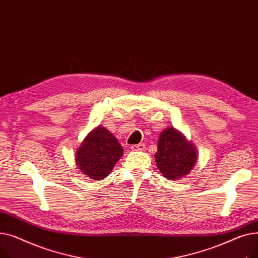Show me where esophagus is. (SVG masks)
Returning <instances> with one entry per match:
<instances>
[{
	"label": "esophagus",
	"instance_id": "obj_1",
	"mask_svg": "<svg viewBox=\"0 0 258 258\" xmlns=\"http://www.w3.org/2000/svg\"><path fill=\"white\" fill-rule=\"evenodd\" d=\"M131 148H132V151H144L145 150V144L144 143L135 144Z\"/></svg>",
	"mask_w": 258,
	"mask_h": 258
}]
</instances>
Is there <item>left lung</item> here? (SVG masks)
I'll return each instance as SVG.
<instances>
[{"label": "left lung", "instance_id": "obj_1", "mask_svg": "<svg viewBox=\"0 0 258 258\" xmlns=\"http://www.w3.org/2000/svg\"><path fill=\"white\" fill-rule=\"evenodd\" d=\"M196 146L173 127L160 134L158 152L155 154L159 170L165 178L177 180L188 174L197 162Z\"/></svg>", "mask_w": 258, "mask_h": 258}]
</instances>
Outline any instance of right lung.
I'll list each match as a JSON object with an SVG mask.
<instances>
[{
  "mask_svg": "<svg viewBox=\"0 0 258 258\" xmlns=\"http://www.w3.org/2000/svg\"><path fill=\"white\" fill-rule=\"evenodd\" d=\"M123 155V148L110 131L97 126L89 133L76 151V165L91 179L101 180L111 173Z\"/></svg>",
  "mask_w": 258,
  "mask_h": 258,
  "instance_id": "1",
  "label": "right lung"
}]
</instances>
